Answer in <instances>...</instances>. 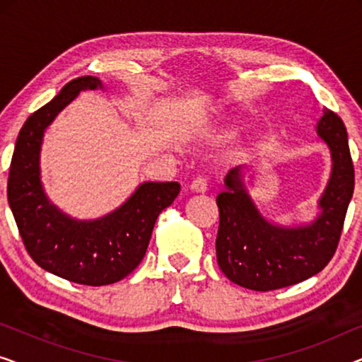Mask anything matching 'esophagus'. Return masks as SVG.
<instances>
[{"instance_id":"1","label":"esophagus","mask_w":362,"mask_h":362,"mask_svg":"<svg viewBox=\"0 0 362 362\" xmlns=\"http://www.w3.org/2000/svg\"><path fill=\"white\" fill-rule=\"evenodd\" d=\"M207 189V180L204 176H197L191 182V191L194 192H206Z\"/></svg>"}]
</instances>
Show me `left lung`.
<instances>
[{"instance_id": "8db88e82", "label": "left lung", "mask_w": 362, "mask_h": 362, "mask_svg": "<svg viewBox=\"0 0 362 362\" xmlns=\"http://www.w3.org/2000/svg\"><path fill=\"white\" fill-rule=\"evenodd\" d=\"M316 130L328 143L333 173L320 201L323 212L313 224L296 229L269 224L242 186L239 170L229 173L227 189L216 197L217 264L227 279L244 288L272 291L300 284L323 270L338 249L354 191L353 158L346 127L334 112L325 110Z\"/></svg>"}]
</instances>
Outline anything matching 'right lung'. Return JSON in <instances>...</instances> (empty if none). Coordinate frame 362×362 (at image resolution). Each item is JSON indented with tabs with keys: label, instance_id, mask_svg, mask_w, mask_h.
Returning a JSON list of instances; mask_svg holds the SVG:
<instances>
[{
	"label": "right lung",
	"instance_id": "add662e5",
	"mask_svg": "<svg viewBox=\"0 0 362 362\" xmlns=\"http://www.w3.org/2000/svg\"><path fill=\"white\" fill-rule=\"evenodd\" d=\"M97 87V77H77L34 112L19 132L8 176V202L29 257L44 270L88 286L115 284L140 265L158 216L181 189L177 182H145L120 209L92 222L69 219L49 204L39 181L44 130L78 92Z\"/></svg>",
	"mask_w": 362,
	"mask_h": 362
}]
</instances>
